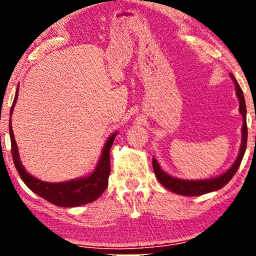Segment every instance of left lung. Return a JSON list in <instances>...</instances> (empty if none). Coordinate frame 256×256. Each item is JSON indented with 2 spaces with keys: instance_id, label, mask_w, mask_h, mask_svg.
<instances>
[{
  "instance_id": "left-lung-1",
  "label": "left lung",
  "mask_w": 256,
  "mask_h": 256,
  "mask_svg": "<svg viewBox=\"0 0 256 256\" xmlns=\"http://www.w3.org/2000/svg\"><path fill=\"white\" fill-rule=\"evenodd\" d=\"M230 76L232 80H234V85H236V94L240 100V112L243 116L242 144H240L238 158H236L234 165H232L230 168L224 173V174L212 179H202V180H185V179H178V178L171 177V176H168L166 172H164L160 168L158 161L152 158V168H154V173L155 176H156L158 180L160 182L166 189L171 190V192L178 194V195L198 196V195H204V194L212 192H216V190L222 189V186H225V185L231 180V178L234 177V173H236L237 170L240 168L243 155H244L246 152V138H248V128H246V101H244V96H243V91L240 89V84L237 83L236 78H234L232 74Z\"/></svg>"
}]
</instances>
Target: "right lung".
I'll return each mask as SVG.
<instances>
[{
    "label": "right lung",
    "instance_id": "1",
    "mask_svg": "<svg viewBox=\"0 0 256 256\" xmlns=\"http://www.w3.org/2000/svg\"><path fill=\"white\" fill-rule=\"evenodd\" d=\"M18 91L14 98V102L10 108V116L13 113L14 104H16L18 98ZM10 136L12 143V156H13L14 165L20 178L28 185V189H31L38 196L46 200L50 204L58 206V207H77V206L86 204L90 202L98 200L102 192H104L108 185V177L110 173V152L112 144L114 142L116 134H113L108 138L104 150H102L101 160L98 161V165L96 166L89 177L74 179V180L64 182V183H46L40 179L32 177L25 171L24 166L22 165L19 160V154H18V146L14 140L13 128H12V122H10Z\"/></svg>",
    "mask_w": 256,
    "mask_h": 256
}]
</instances>
